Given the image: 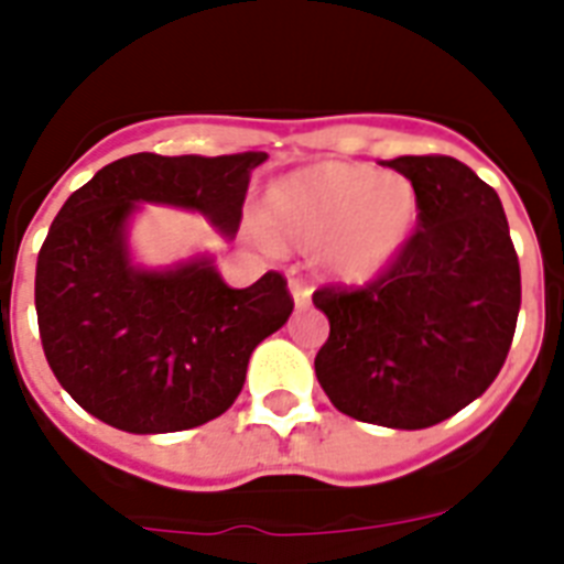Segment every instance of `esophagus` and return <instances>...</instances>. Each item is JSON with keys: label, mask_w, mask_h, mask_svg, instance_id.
<instances>
[{"label": "esophagus", "mask_w": 564, "mask_h": 564, "mask_svg": "<svg viewBox=\"0 0 564 564\" xmlns=\"http://www.w3.org/2000/svg\"><path fill=\"white\" fill-rule=\"evenodd\" d=\"M290 292H292V301H295V307H307L310 295H313V286H310L304 278H292Z\"/></svg>", "instance_id": "obj_1"}]
</instances>
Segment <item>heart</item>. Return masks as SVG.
Here are the masks:
<instances>
[{"mask_svg": "<svg viewBox=\"0 0 564 564\" xmlns=\"http://www.w3.org/2000/svg\"><path fill=\"white\" fill-rule=\"evenodd\" d=\"M265 228L299 248H322L343 281L366 283L389 269L419 221V193L403 175L362 163H318L269 187Z\"/></svg>", "mask_w": 564, "mask_h": 564, "instance_id": "b5f03b06", "label": "heart"}]
</instances>
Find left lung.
I'll use <instances>...</instances> for the list:
<instances>
[{
  "label": "left lung",
  "mask_w": 564,
  "mask_h": 564,
  "mask_svg": "<svg viewBox=\"0 0 564 564\" xmlns=\"http://www.w3.org/2000/svg\"><path fill=\"white\" fill-rule=\"evenodd\" d=\"M419 193V230L377 281L322 286L316 377L336 410L421 430L480 398L507 362L521 265L498 193L445 154L386 161Z\"/></svg>",
  "instance_id": "8db88e82"
}]
</instances>
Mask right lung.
I'll return each mask as SVG.
<instances>
[{"label":"right lung","mask_w":564,"mask_h":564,"mask_svg":"<svg viewBox=\"0 0 564 564\" xmlns=\"http://www.w3.org/2000/svg\"><path fill=\"white\" fill-rule=\"evenodd\" d=\"M263 152H140L75 189L37 254L34 307L57 383L126 433H178L219 419L246 383L251 351L281 330L292 295L281 272L230 290L210 257L140 269L128 254L137 204L198 210L234 239Z\"/></svg>","instance_id":"1"}]
</instances>
